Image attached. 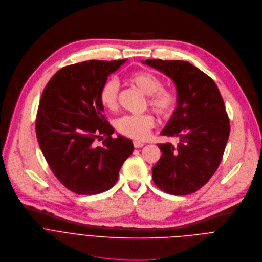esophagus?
Wrapping results in <instances>:
<instances>
[{
    "instance_id": "esophagus-1",
    "label": "esophagus",
    "mask_w": 262,
    "mask_h": 262,
    "mask_svg": "<svg viewBox=\"0 0 262 262\" xmlns=\"http://www.w3.org/2000/svg\"><path fill=\"white\" fill-rule=\"evenodd\" d=\"M133 144H134V147H136V148L142 147V146L144 145V143H142V142H140V141H134Z\"/></svg>"
}]
</instances>
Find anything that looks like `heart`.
I'll return each instance as SVG.
<instances>
[{"label":"heart","instance_id":"b5f03b06","mask_svg":"<svg viewBox=\"0 0 262 262\" xmlns=\"http://www.w3.org/2000/svg\"><path fill=\"white\" fill-rule=\"evenodd\" d=\"M127 79L144 95L148 96V105L157 115L162 118H169L173 114L178 98L173 92L163 89V82L159 77L146 71H138L130 74ZM118 96L119 83L116 79H107L102 84L99 99L104 107L116 111L118 107ZM154 126L155 119L149 114L126 115L120 118L116 124L121 134L136 140L145 139Z\"/></svg>","mask_w":262,"mask_h":262}]
</instances>
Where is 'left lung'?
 <instances>
[{
	"label": "left lung",
	"mask_w": 262,
	"mask_h": 262,
	"mask_svg": "<svg viewBox=\"0 0 262 262\" xmlns=\"http://www.w3.org/2000/svg\"><path fill=\"white\" fill-rule=\"evenodd\" d=\"M171 78L177 88V108L161 135L180 142L158 144L160 160L152 181L162 191L188 195L204 186L216 172L229 137V119L215 81L186 61L146 60Z\"/></svg>",
	"instance_id": "obj_1"
}]
</instances>
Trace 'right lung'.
I'll use <instances>...</instances> for the list:
<instances>
[{"label":"right lung","mask_w":262,"mask_h":262,"mask_svg":"<svg viewBox=\"0 0 262 262\" xmlns=\"http://www.w3.org/2000/svg\"><path fill=\"white\" fill-rule=\"evenodd\" d=\"M127 60L88 61L59 70L46 84L39 103L36 134L57 179L70 191L94 195L110 190L133 152L130 139L113 138V126L103 116L102 84ZM103 134V147L93 141Z\"/></svg>","instance_id":"1"}]
</instances>
